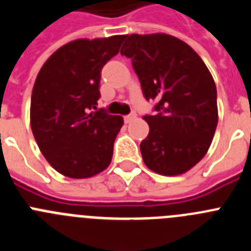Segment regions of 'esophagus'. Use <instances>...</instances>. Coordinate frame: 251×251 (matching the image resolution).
<instances>
[{"label": "esophagus", "mask_w": 251, "mask_h": 251, "mask_svg": "<svg viewBox=\"0 0 251 251\" xmlns=\"http://www.w3.org/2000/svg\"><path fill=\"white\" fill-rule=\"evenodd\" d=\"M136 118H137L136 113H130V114H128L124 117V122H126V123H130V122L134 121Z\"/></svg>", "instance_id": "obj_1"}]
</instances>
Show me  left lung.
<instances>
[{
	"mask_svg": "<svg viewBox=\"0 0 251 251\" xmlns=\"http://www.w3.org/2000/svg\"><path fill=\"white\" fill-rule=\"evenodd\" d=\"M121 54L132 60L147 100H157L141 142L146 166L163 176L191 170L207 153L217 126L216 85L196 51L167 34L126 35Z\"/></svg>",
	"mask_w": 251,
	"mask_h": 251,
	"instance_id": "left-lung-1",
	"label": "left lung"
}]
</instances>
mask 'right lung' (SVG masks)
<instances>
[{
  "label": "right lung",
  "instance_id": "right-lung-1",
  "mask_svg": "<svg viewBox=\"0 0 251 251\" xmlns=\"http://www.w3.org/2000/svg\"><path fill=\"white\" fill-rule=\"evenodd\" d=\"M124 35L77 39L57 49L40 69L30 123L40 151L59 174L88 178L110 165L121 115L97 109L100 72L119 52Z\"/></svg>",
  "mask_w": 251,
  "mask_h": 251
}]
</instances>
